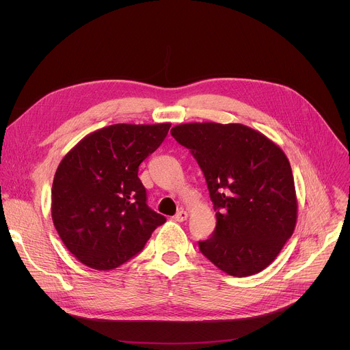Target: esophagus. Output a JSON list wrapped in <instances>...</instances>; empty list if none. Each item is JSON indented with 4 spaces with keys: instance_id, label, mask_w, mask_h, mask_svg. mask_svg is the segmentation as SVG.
Here are the masks:
<instances>
[{
    "instance_id": "obj_1",
    "label": "esophagus",
    "mask_w": 350,
    "mask_h": 350,
    "mask_svg": "<svg viewBox=\"0 0 350 350\" xmlns=\"http://www.w3.org/2000/svg\"><path fill=\"white\" fill-rule=\"evenodd\" d=\"M187 217H188V213L185 212V211H178L176 215H174V220L176 221H184V220H187Z\"/></svg>"
}]
</instances>
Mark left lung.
<instances>
[{
  "mask_svg": "<svg viewBox=\"0 0 350 350\" xmlns=\"http://www.w3.org/2000/svg\"><path fill=\"white\" fill-rule=\"evenodd\" d=\"M172 135L201 167L216 212L199 249L234 277L265 270L291 238L297 215L295 183L282 149L238 123H187Z\"/></svg>",
  "mask_w": 350,
  "mask_h": 350,
  "instance_id": "1",
  "label": "left lung"
}]
</instances>
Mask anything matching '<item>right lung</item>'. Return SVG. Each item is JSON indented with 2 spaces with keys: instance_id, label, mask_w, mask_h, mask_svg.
<instances>
[{
  "instance_id": "1",
  "label": "right lung",
  "mask_w": 350,
  "mask_h": 350,
  "mask_svg": "<svg viewBox=\"0 0 350 350\" xmlns=\"http://www.w3.org/2000/svg\"><path fill=\"white\" fill-rule=\"evenodd\" d=\"M169 129L170 123L112 124L84 137L59 163L51 191L53 221L83 265L119 267L166 221L146 205L138 166Z\"/></svg>"
}]
</instances>
